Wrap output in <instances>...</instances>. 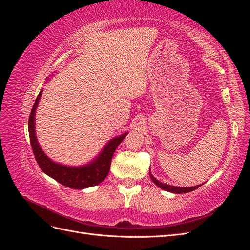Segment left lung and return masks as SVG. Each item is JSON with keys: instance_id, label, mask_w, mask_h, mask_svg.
I'll return each instance as SVG.
<instances>
[{"instance_id": "left-lung-1", "label": "left lung", "mask_w": 250, "mask_h": 250, "mask_svg": "<svg viewBox=\"0 0 250 250\" xmlns=\"http://www.w3.org/2000/svg\"><path fill=\"white\" fill-rule=\"evenodd\" d=\"M149 175L151 177V179H152L153 183L158 187L163 188L164 191H168V192H171V193H174V194H185V193H188V192H192L194 190H196V188H198L200 186L202 185H199V186H194V187H188V188H183V187H174V186H170V185H166L164 183H161L160 180H157L153 175L152 173L149 172Z\"/></svg>"}]
</instances>
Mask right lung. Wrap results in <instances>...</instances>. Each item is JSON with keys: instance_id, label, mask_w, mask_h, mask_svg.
<instances>
[{"instance_id": "add662e5", "label": "right lung", "mask_w": 250, "mask_h": 250, "mask_svg": "<svg viewBox=\"0 0 250 250\" xmlns=\"http://www.w3.org/2000/svg\"><path fill=\"white\" fill-rule=\"evenodd\" d=\"M42 94V88L41 89L39 96L36 97L28 122L30 143H31L35 160L37 164H39L40 168L48 176L55 179L59 184L71 188L82 190V188L99 185L108 175L112 155L121 142L123 141L124 138H126L128 132H124L123 134L119 135V137L108 141L106 145L100 151L99 154L93 161H90L85 165L74 167V166H66L53 162L42 151L39 141H37L35 132V112L37 106H39Z\"/></svg>"}]
</instances>
